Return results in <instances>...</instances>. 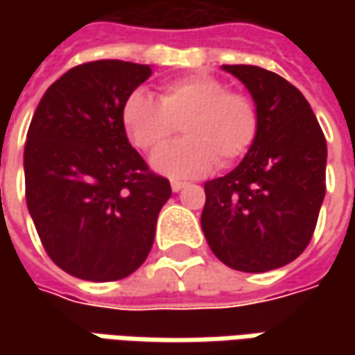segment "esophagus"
Instances as JSON below:
<instances>
[{"label": "esophagus", "mask_w": 355, "mask_h": 355, "mask_svg": "<svg viewBox=\"0 0 355 355\" xmlns=\"http://www.w3.org/2000/svg\"><path fill=\"white\" fill-rule=\"evenodd\" d=\"M185 185H187L185 182H178V180H173V182H171V191H182Z\"/></svg>", "instance_id": "34e87169"}]
</instances>
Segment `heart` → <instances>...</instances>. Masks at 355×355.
Segmentation results:
<instances>
[{"mask_svg":"<svg viewBox=\"0 0 355 355\" xmlns=\"http://www.w3.org/2000/svg\"><path fill=\"white\" fill-rule=\"evenodd\" d=\"M182 124L184 140L157 150L152 168L170 178H198L245 156L259 132V110L247 94L227 92L209 75H191L162 87L159 101L134 90L122 106V126L140 150H156Z\"/></svg>","mask_w":355,"mask_h":355,"instance_id":"obj_1","label":"heart"}]
</instances>
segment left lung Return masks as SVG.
<instances>
[{
	"mask_svg": "<svg viewBox=\"0 0 355 355\" xmlns=\"http://www.w3.org/2000/svg\"><path fill=\"white\" fill-rule=\"evenodd\" d=\"M221 69L251 92L259 132L235 170L205 182L201 229L221 263L266 272L293 263L312 239L326 196V138L282 76L252 64Z\"/></svg>",
	"mask_w": 355,
	"mask_h": 355,
	"instance_id": "1",
	"label": "left lung"
}]
</instances>
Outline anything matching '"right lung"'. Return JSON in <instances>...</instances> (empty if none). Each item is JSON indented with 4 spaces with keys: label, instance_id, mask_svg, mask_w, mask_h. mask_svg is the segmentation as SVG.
<instances>
[{
    "label": "right lung",
    "instance_id": "obj_1",
    "mask_svg": "<svg viewBox=\"0 0 355 355\" xmlns=\"http://www.w3.org/2000/svg\"><path fill=\"white\" fill-rule=\"evenodd\" d=\"M150 64L92 61L55 80L23 152L25 196L53 263L92 282L126 279L154 245L170 182L130 146L122 106Z\"/></svg>",
    "mask_w": 355,
    "mask_h": 355
}]
</instances>
